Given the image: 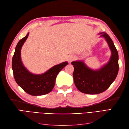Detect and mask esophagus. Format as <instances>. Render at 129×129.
<instances>
[{"mask_svg":"<svg viewBox=\"0 0 129 129\" xmlns=\"http://www.w3.org/2000/svg\"><path fill=\"white\" fill-rule=\"evenodd\" d=\"M75 56H74V55H69L68 57V61L69 62H71V61H72L73 60H74V59H75Z\"/></svg>","mask_w":129,"mask_h":129,"instance_id":"34e87169","label":"esophagus"}]
</instances>
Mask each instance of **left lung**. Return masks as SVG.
Returning <instances> with one entry per match:
<instances>
[{"label":"left lung","instance_id":"left-lung-1","mask_svg":"<svg viewBox=\"0 0 129 129\" xmlns=\"http://www.w3.org/2000/svg\"><path fill=\"white\" fill-rule=\"evenodd\" d=\"M99 34H101L100 37L106 40L111 50V56L107 63L94 70L88 67L83 61L72 62L74 68V83L79 91L87 94H99L106 90L115 81L118 73V54L114 42L106 33Z\"/></svg>","mask_w":129,"mask_h":129}]
</instances>
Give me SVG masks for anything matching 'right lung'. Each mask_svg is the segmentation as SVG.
<instances>
[{
    "mask_svg": "<svg viewBox=\"0 0 129 129\" xmlns=\"http://www.w3.org/2000/svg\"><path fill=\"white\" fill-rule=\"evenodd\" d=\"M29 33L21 39L15 47L12 62L14 77L17 83L28 94L32 96L46 95L52 90L57 74L68 64V62L54 66L41 74L30 72L23 64L21 57V49Z\"/></svg>",
    "mask_w": 129,
    "mask_h": 129,
    "instance_id": "right-lung-1",
    "label": "right lung"
}]
</instances>
